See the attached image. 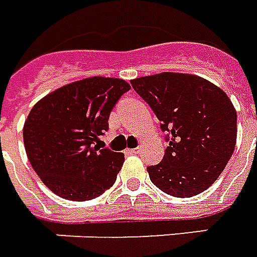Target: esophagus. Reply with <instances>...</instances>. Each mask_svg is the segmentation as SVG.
I'll return each instance as SVG.
<instances>
[{
    "instance_id": "1",
    "label": "esophagus",
    "mask_w": 257,
    "mask_h": 257,
    "mask_svg": "<svg viewBox=\"0 0 257 257\" xmlns=\"http://www.w3.org/2000/svg\"><path fill=\"white\" fill-rule=\"evenodd\" d=\"M141 151H143V148H134V149H127V154H133V155H138L141 154Z\"/></svg>"
}]
</instances>
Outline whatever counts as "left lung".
<instances>
[{
    "label": "left lung",
    "mask_w": 257,
    "mask_h": 257,
    "mask_svg": "<svg viewBox=\"0 0 257 257\" xmlns=\"http://www.w3.org/2000/svg\"><path fill=\"white\" fill-rule=\"evenodd\" d=\"M161 120L169 147L148 166L151 181L167 195L191 198L212 185L236 143V110L224 91L195 74L163 73L132 80Z\"/></svg>",
    "instance_id": "8db88e82"
}]
</instances>
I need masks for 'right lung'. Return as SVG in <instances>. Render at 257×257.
<instances>
[{
  "instance_id": "obj_1",
  "label": "right lung",
  "mask_w": 257,
  "mask_h": 257,
  "mask_svg": "<svg viewBox=\"0 0 257 257\" xmlns=\"http://www.w3.org/2000/svg\"><path fill=\"white\" fill-rule=\"evenodd\" d=\"M130 84L113 77H87L41 98L23 125L30 165L54 194L91 201L116 181L124 155L98 147L112 109Z\"/></svg>"
}]
</instances>
